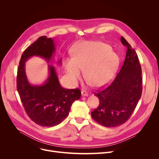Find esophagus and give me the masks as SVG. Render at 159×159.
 Here are the masks:
<instances>
[{
	"label": "esophagus",
	"instance_id": "34e87169",
	"mask_svg": "<svg viewBox=\"0 0 159 159\" xmlns=\"http://www.w3.org/2000/svg\"><path fill=\"white\" fill-rule=\"evenodd\" d=\"M81 94H82V96H84V97H87V96L88 95L87 91H84V90H82Z\"/></svg>",
	"mask_w": 159,
	"mask_h": 159
}]
</instances>
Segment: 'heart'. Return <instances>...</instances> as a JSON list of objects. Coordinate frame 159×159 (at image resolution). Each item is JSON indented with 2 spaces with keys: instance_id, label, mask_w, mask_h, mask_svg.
<instances>
[{
  "instance_id": "1",
  "label": "heart",
  "mask_w": 159,
  "mask_h": 159,
  "mask_svg": "<svg viewBox=\"0 0 159 159\" xmlns=\"http://www.w3.org/2000/svg\"><path fill=\"white\" fill-rule=\"evenodd\" d=\"M71 59L64 62L67 77L71 84H77L84 70L85 78L93 86L100 88L114 77L119 57L107 45L97 41H82L70 49Z\"/></svg>"
}]
</instances>
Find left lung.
Masks as SVG:
<instances>
[{"instance_id": "left-lung-1", "label": "left lung", "mask_w": 159, "mask_h": 159, "mask_svg": "<svg viewBox=\"0 0 159 159\" xmlns=\"http://www.w3.org/2000/svg\"><path fill=\"white\" fill-rule=\"evenodd\" d=\"M120 40L127 48L123 65L109 86L94 93L100 103L91 113L97 122L108 128L120 126L130 118L143 91L142 70L137 54L123 37Z\"/></svg>"}]
</instances>
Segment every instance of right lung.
I'll list each match as a JSON object with an SVG mask.
<instances>
[{
  "label": "right lung",
  "instance_id": "1",
  "mask_svg": "<svg viewBox=\"0 0 159 159\" xmlns=\"http://www.w3.org/2000/svg\"><path fill=\"white\" fill-rule=\"evenodd\" d=\"M55 47L53 40L40 37L22 53L16 76V88L28 116L41 126L52 127L62 122L68 116L73 102L81 95L79 89H65L60 84L56 70L49 66V75L44 84H30L25 72V62L33 56L43 57L49 62ZM61 60L58 63L61 64Z\"/></svg>",
  "mask_w": 159,
  "mask_h": 159
}]
</instances>
